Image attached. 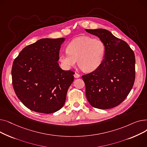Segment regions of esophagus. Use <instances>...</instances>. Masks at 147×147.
<instances>
[{
  "label": "esophagus",
  "instance_id": "1",
  "mask_svg": "<svg viewBox=\"0 0 147 147\" xmlns=\"http://www.w3.org/2000/svg\"><path fill=\"white\" fill-rule=\"evenodd\" d=\"M74 76L75 78H80V75L79 74H78V73H75V74H74Z\"/></svg>",
  "mask_w": 147,
  "mask_h": 147
}]
</instances>
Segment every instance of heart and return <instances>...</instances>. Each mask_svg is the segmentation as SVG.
<instances>
[{
	"label": "heart",
	"mask_w": 147,
	"mask_h": 147,
	"mask_svg": "<svg viewBox=\"0 0 147 147\" xmlns=\"http://www.w3.org/2000/svg\"><path fill=\"white\" fill-rule=\"evenodd\" d=\"M105 52V44L99 38L80 36L68 44L66 52L60 53L59 61L65 67L70 68L78 60L83 71L92 72L102 64Z\"/></svg>",
	"instance_id": "1"
}]
</instances>
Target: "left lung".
Returning <instances> with one entry per match:
<instances>
[{
    "label": "left lung",
    "instance_id": "1",
    "mask_svg": "<svg viewBox=\"0 0 147 147\" xmlns=\"http://www.w3.org/2000/svg\"><path fill=\"white\" fill-rule=\"evenodd\" d=\"M105 44L102 64L82 76L89 104L99 109H110L121 104L132 89L135 79V57L128 44L103 28L85 29Z\"/></svg>",
    "mask_w": 147,
    "mask_h": 147
}]
</instances>
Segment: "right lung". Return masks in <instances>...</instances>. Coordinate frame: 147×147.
<instances>
[{"mask_svg":"<svg viewBox=\"0 0 147 147\" xmlns=\"http://www.w3.org/2000/svg\"><path fill=\"white\" fill-rule=\"evenodd\" d=\"M65 38H42L27 46L14 59L12 85L17 97L28 109L50 114L64 105L73 71L59 66V53Z\"/></svg>","mask_w":147,"mask_h":147,"instance_id":"obj_1","label":"right lung"}]
</instances>
